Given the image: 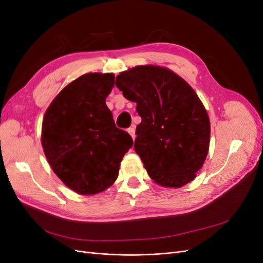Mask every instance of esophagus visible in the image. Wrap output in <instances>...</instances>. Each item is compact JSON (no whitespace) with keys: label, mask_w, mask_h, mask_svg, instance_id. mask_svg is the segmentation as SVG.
I'll return each mask as SVG.
<instances>
[{"label":"esophagus","mask_w":263,"mask_h":263,"mask_svg":"<svg viewBox=\"0 0 263 263\" xmlns=\"http://www.w3.org/2000/svg\"><path fill=\"white\" fill-rule=\"evenodd\" d=\"M129 133V135L132 136V138L133 139H135V137H136V135H135V126H130L129 128H128V130H127Z\"/></svg>","instance_id":"esophagus-1"}]
</instances>
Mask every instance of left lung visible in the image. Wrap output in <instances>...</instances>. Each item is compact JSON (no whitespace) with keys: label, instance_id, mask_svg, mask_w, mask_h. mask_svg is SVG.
Listing matches in <instances>:
<instances>
[{"label":"left lung","instance_id":"obj_1","mask_svg":"<svg viewBox=\"0 0 263 263\" xmlns=\"http://www.w3.org/2000/svg\"><path fill=\"white\" fill-rule=\"evenodd\" d=\"M116 86L141 117L135 151L159 185L193 181L209 154L211 125L195 91L173 71L137 66L116 77Z\"/></svg>","mask_w":263,"mask_h":263}]
</instances>
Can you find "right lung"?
I'll return each instance as SVG.
<instances>
[{"mask_svg":"<svg viewBox=\"0 0 263 263\" xmlns=\"http://www.w3.org/2000/svg\"><path fill=\"white\" fill-rule=\"evenodd\" d=\"M113 73H86L69 83L47 108L42 145L52 171L82 195L113 184L119 164L134 141L117 128L105 99L114 86Z\"/></svg>","mask_w":263,"mask_h":263,"instance_id":"add662e5","label":"right lung"}]
</instances>
